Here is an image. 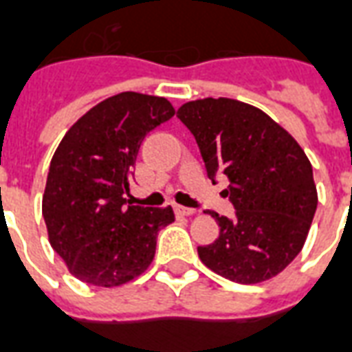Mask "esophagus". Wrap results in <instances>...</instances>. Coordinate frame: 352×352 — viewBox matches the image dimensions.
<instances>
[{
	"instance_id": "34e87169",
	"label": "esophagus",
	"mask_w": 352,
	"mask_h": 352,
	"mask_svg": "<svg viewBox=\"0 0 352 352\" xmlns=\"http://www.w3.org/2000/svg\"><path fill=\"white\" fill-rule=\"evenodd\" d=\"M174 213L178 217H191L195 210L192 208H184V206H174Z\"/></svg>"
}]
</instances>
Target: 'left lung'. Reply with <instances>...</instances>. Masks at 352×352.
Listing matches in <instances>:
<instances>
[{"instance_id":"1","label":"left lung","mask_w":352,"mask_h":352,"mask_svg":"<svg viewBox=\"0 0 352 352\" xmlns=\"http://www.w3.org/2000/svg\"><path fill=\"white\" fill-rule=\"evenodd\" d=\"M198 144L211 182L230 179L234 217L210 211L219 237L198 247L208 269L237 284H258L300 252L317 208L311 165L286 129L232 98L187 102L176 113Z\"/></svg>"}]
</instances>
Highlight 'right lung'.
I'll return each mask as SVG.
<instances>
[{
    "label": "right lung",
    "instance_id": "obj_1",
    "mask_svg": "<svg viewBox=\"0 0 352 352\" xmlns=\"http://www.w3.org/2000/svg\"><path fill=\"white\" fill-rule=\"evenodd\" d=\"M173 115L165 98L120 92L94 105L59 142L42 217L52 247L81 282L120 286L154 260L155 237L174 221L173 208L131 206L126 192L141 142Z\"/></svg>",
    "mask_w": 352,
    "mask_h": 352
}]
</instances>
